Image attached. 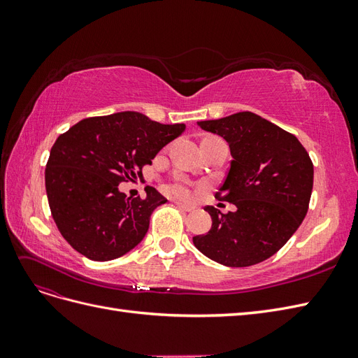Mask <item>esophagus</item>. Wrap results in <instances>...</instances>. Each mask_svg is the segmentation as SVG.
I'll return each mask as SVG.
<instances>
[{"mask_svg":"<svg viewBox=\"0 0 358 358\" xmlns=\"http://www.w3.org/2000/svg\"><path fill=\"white\" fill-rule=\"evenodd\" d=\"M176 206H178V208H179L180 210H183V212H191V210H194V206H189V204H185V203L176 201Z\"/></svg>","mask_w":358,"mask_h":358,"instance_id":"34e87169","label":"esophagus"}]
</instances>
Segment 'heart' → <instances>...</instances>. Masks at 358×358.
<instances>
[{
  "label": "heart",
  "mask_w": 358,
  "mask_h": 358,
  "mask_svg": "<svg viewBox=\"0 0 358 358\" xmlns=\"http://www.w3.org/2000/svg\"><path fill=\"white\" fill-rule=\"evenodd\" d=\"M169 191L175 194V196H178V197H182V199L191 197V189H189V187L183 180L173 182L171 185L169 187Z\"/></svg>",
  "instance_id": "b5f03b06"
}]
</instances>
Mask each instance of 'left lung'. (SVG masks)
Wrapping results in <instances>:
<instances>
[{
	"instance_id": "8db88e82",
	"label": "left lung",
	"mask_w": 358,
	"mask_h": 358,
	"mask_svg": "<svg viewBox=\"0 0 358 358\" xmlns=\"http://www.w3.org/2000/svg\"><path fill=\"white\" fill-rule=\"evenodd\" d=\"M222 137L233 157L216 197L234 212L204 210L212 229L192 242L201 254L227 267L264 262L282 248L305 220L313 187V164L296 136L252 112L200 121Z\"/></svg>"
}]
</instances>
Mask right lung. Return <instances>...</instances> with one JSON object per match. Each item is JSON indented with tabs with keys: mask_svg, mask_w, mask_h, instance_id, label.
<instances>
[{
	"mask_svg": "<svg viewBox=\"0 0 358 358\" xmlns=\"http://www.w3.org/2000/svg\"><path fill=\"white\" fill-rule=\"evenodd\" d=\"M138 112L82 119L50 149L45 171L50 212L76 251L92 262L125 255L143 241L150 215L167 201L155 188L127 197L119 183L142 178L159 150L185 131Z\"/></svg>",
	"mask_w": 358,
	"mask_h": 358,
	"instance_id": "1",
	"label": "right lung"
}]
</instances>
